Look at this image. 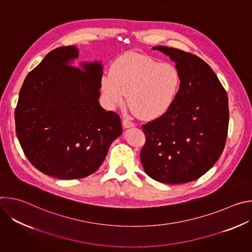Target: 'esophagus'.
<instances>
[{
    "label": "esophagus",
    "mask_w": 252,
    "mask_h": 252,
    "mask_svg": "<svg viewBox=\"0 0 252 252\" xmlns=\"http://www.w3.org/2000/svg\"><path fill=\"white\" fill-rule=\"evenodd\" d=\"M123 125H124V127H126V128L134 126V124L129 119H127V118H124L123 119Z\"/></svg>",
    "instance_id": "obj_1"
}]
</instances>
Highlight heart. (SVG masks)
<instances>
[{
	"mask_svg": "<svg viewBox=\"0 0 252 252\" xmlns=\"http://www.w3.org/2000/svg\"><path fill=\"white\" fill-rule=\"evenodd\" d=\"M179 87L181 75L175 65L140 54H127L117 59L110 75L101 81L107 105L122 104L127 94L131 111L145 120L164 115L172 105Z\"/></svg>",
	"mask_w": 252,
	"mask_h": 252,
	"instance_id": "heart-1",
	"label": "heart"
}]
</instances>
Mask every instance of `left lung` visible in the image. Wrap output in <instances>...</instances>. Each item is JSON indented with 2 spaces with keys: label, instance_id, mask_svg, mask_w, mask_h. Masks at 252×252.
Instances as JSON below:
<instances>
[{
  "label": "left lung",
  "instance_id": "8db88e82",
  "mask_svg": "<svg viewBox=\"0 0 252 252\" xmlns=\"http://www.w3.org/2000/svg\"><path fill=\"white\" fill-rule=\"evenodd\" d=\"M176 63L181 87L170 109L141 128L140 161L149 176L179 185L202 176L221 156L228 131L226 91L211 67L190 53L154 47Z\"/></svg>",
  "mask_w": 252,
  "mask_h": 252
}]
</instances>
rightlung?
<instances>
[{"label":"right lung","instance_id":"1","mask_svg":"<svg viewBox=\"0 0 252 252\" xmlns=\"http://www.w3.org/2000/svg\"><path fill=\"white\" fill-rule=\"evenodd\" d=\"M78 57L75 46L51 51L26 77L15 110L25 156L43 173L61 179L94 173L123 132L120 116L98 103L102 66L69 64Z\"/></svg>","mask_w":252,"mask_h":252}]
</instances>
